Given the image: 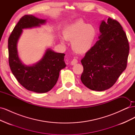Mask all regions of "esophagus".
<instances>
[{
	"mask_svg": "<svg viewBox=\"0 0 135 135\" xmlns=\"http://www.w3.org/2000/svg\"><path fill=\"white\" fill-rule=\"evenodd\" d=\"M78 62V60L75 59H73L71 61V65H75L76 63Z\"/></svg>",
	"mask_w": 135,
	"mask_h": 135,
	"instance_id": "1",
	"label": "esophagus"
}]
</instances>
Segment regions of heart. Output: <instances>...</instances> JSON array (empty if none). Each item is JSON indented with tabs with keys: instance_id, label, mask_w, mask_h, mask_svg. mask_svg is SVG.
Here are the masks:
<instances>
[{
	"instance_id": "obj_1",
	"label": "heart",
	"mask_w": 135,
	"mask_h": 135,
	"mask_svg": "<svg viewBox=\"0 0 135 135\" xmlns=\"http://www.w3.org/2000/svg\"><path fill=\"white\" fill-rule=\"evenodd\" d=\"M65 40L71 41L73 50L76 54H85L93 46L97 37V30L91 24L78 20L66 27L63 32ZM62 43L63 39L61 40Z\"/></svg>"
}]
</instances>
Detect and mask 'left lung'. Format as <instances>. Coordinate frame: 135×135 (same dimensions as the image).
Instances as JSON below:
<instances>
[{
	"instance_id": "obj_1",
	"label": "left lung",
	"mask_w": 135,
	"mask_h": 135,
	"mask_svg": "<svg viewBox=\"0 0 135 135\" xmlns=\"http://www.w3.org/2000/svg\"><path fill=\"white\" fill-rule=\"evenodd\" d=\"M100 34L91 50L81 60L83 71L80 79L89 89L103 91L112 87L126 69L129 43L120 24L108 18L102 21Z\"/></svg>"
}]
</instances>
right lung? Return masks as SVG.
<instances>
[{
    "label": "right lung",
    "mask_w": 135,
    "mask_h": 135,
    "mask_svg": "<svg viewBox=\"0 0 135 135\" xmlns=\"http://www.w3.org/2000/svg\"><path fill=\"white\" fill-rule=\"evenodd\" d=\"M46 20L32 15H25L20 20L8 39L9 64L12 74L22 86L36 93L50 91L56 84L60 71L66 67L64 54L57 53L50 48L46 50L43 57L30 66L24 65L20 59L17 43L24 28L39 27Z\"/></svg>",
    "instance_id": "right-lung-1"
}]
</instances>
